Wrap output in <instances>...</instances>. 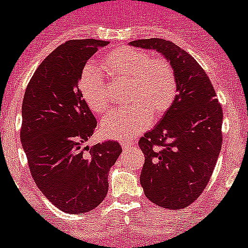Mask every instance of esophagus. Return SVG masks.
<instances>
[{
  "label": "esophagus",
  "instance_id": "1",
  "mask_svg": "<svg viewBox=\"0 0 248 248\" xmlns=\"http://www.w3.org/2000/svg\"><path fill=\"white\" fill-rule=\"evenodd\" d=\"M120 143H121V146L124 148H128V147H132V146L136 145V142L133 141H127V140H121L120 141Z\"/></svg>",
  "mask_w": 248,
  "mask_h": 248
}]
</instances>
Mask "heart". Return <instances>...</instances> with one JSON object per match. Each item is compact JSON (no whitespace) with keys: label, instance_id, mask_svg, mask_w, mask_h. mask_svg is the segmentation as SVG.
<instances>
[{"label":"heart","instance_id":"1","mask_svg":"<svg viewBox=\"0 0 248 248\" xmlns=\"http://www.w3.org/2000/svg\"><path fill=\"white\" fill-rule=\"evenodd\" d=\"M102 67L115 82H127L128 108L111 112L102 120L101 131L108 139L126 140L145 131L154 117L170 111L178 94L176 70L166 57L133 47H118L102 57ZM81 96L91 111L102 115L111 106L108 87L97 67L88 64L78 78Z\"/></svg>","mask_w":248,"mask_h":248}]
</instances>
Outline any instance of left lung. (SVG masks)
<instances>
[{"label":"left lung","mask_w":248,"mask_h":248,"mask_svg":"<svg viewBox=\"0 0 248 248\" xmlns=\"http://www.w3.org/2000/svg\"><path fill=\"white\" fill-rule=\"evenodd\" d=\"M130 45L156 49L176 70L173 106L139 141L145 155L140 181L151 202L182 210L199 199L215 170L222 147V107L207 73L185 49L162 38Z\"/></svg>","instance_id":"left-lung-1"}]
</instances>
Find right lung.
Segmentation results:
<instances>
[{
    "label": "right lung",
    "instance_id": "right-lung-1",
    "mask_svg": "<svg viewBox=\"0 0 248 248\" xmlns=\"http://www.w3.org/2000/svg\"><path fill=\"white\" fill-rule=\"evenodd\" d=\"M107 41L71 40L49 53L30 79L21 142L41 192L66 214H85L105 200L108 172L121 155L116 141L88 147L97 121L81 96L79 75Z\"/></svg>",
    "mask_w": 248,
    "mask_h": 248
}]
</instances>
